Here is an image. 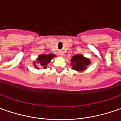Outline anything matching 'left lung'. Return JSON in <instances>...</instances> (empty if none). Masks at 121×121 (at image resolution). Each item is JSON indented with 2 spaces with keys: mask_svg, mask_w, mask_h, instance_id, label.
<instances>
[{
  "mask_svg": "<svg viewBox=\"0 0 121 121\" xmlns=\"http://www.w3.org/2000/svg\"><path fill=\"white\" fill-rule=\"evenodd\" d=\"M71 61V65L72 66V69L77 71H82L86 70L87 68V66L91 63L89 58L84 57L81 54L75 55L72 57Z\"/></svg>",
  "mask_w": 121,
  "mask_h": 121,
  "instance_id": "1",
  "label": "left lung"
}]
</instances>
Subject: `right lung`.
Masks as SVG:
<instances>
[{
  "mask_svg": "<svg viewBox=\"0 0 121 121\" xmlns=\"http://www.w3.org/2000/svg\"><path fill=\"white\" fill-rule=\"evenodd\" d=\"M55 57V55L53 54H40L38 56V58L36 59L38 60V63L40 64L41 67L46 69V65L48 64L50 60L53 58ZM34 65L35 66V67H37L35 66V63H34ZM38 68V69H39V68Z\"/></svg>",
  "mask_w": 121,
  "mask_h": 121,
  "instance_id": "right-lung-1",
  "label": "right lung"
}]
</instances>
